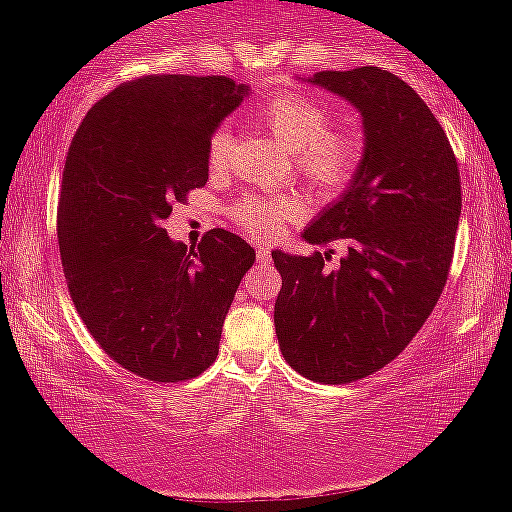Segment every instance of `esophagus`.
<instances>
[{
	"instance_id": "esophagus-1",
	"label": "esophagus",
	"mask_w": 512,
	"mask_h": 512,
	"mask_svg": "<svg viewBox=\"0 0 512 512\" xmlns=\"http://www.w3.org/2000/svg\"><path fill=\"white\" fill-rule=\"evenodd\" d=\"M255 255H257V260H260V262H269V250H264V248H257Z\"/></svg>"
}]
</instances>
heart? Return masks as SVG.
<instances>
[{"instance_id": "obj_1", "label": "heart", "mask_w": 512, "mask_h": 512, "mask_svg": "<svg viewBox=\"0 0 512 512\" xmlns=\"http://www.w3.org/2000/svg\"><path fill=\"white\" fill-rule=\"evenodd\" d=\"M260 122L286 149L293 151V168L305 185L317 192H339L354 180L363 146L354 129L332 127V110L301 93H284L262 105ZM233 137L219 127L207 142V166L214 173L231 163ZM296 202L289 197H245L233 209L238 226L257 238H272L286 221L296 216Z\"/></svg>"}]
</instances>
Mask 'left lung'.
Returning a JSON list of instances; mask_svg holds the SVG:
<instances>
[{"instance_id":"1","label":"left lung","mask_w":512,"mask_h":512,"mask_svg":"<svg viewBox=\"0 0 512 512\" xmlns=\"http://www.w3.org/2000/svg\"><path fill=\"white\" fill-rule=\"evenodd\" d=\"M363 117L366 149L351 187L305 228L310 257L274 250L281 354L303 378L356 383L407 349L436 308L455 252L462 185L455 151L419 93L387 69L317 72Z\"/></svg>"}]
</instances>
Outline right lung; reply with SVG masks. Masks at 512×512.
Here are the masks:
<instances>
[{"instance_id": "obj_1", "label": "right lung", "mask_w": 512, "mask_h": 512, "mask_svg": "<svg viewBox=\"0 0 512 512\" xmlns=\"http://www.w3.org/2000/svg\"><path fill=\"white\" fill-rule=\"evenodd\" d=\"M245 93L226 76H137L93 105L69 144L57 209L69 296L96 344L144 380L185 383L216 361L255 262L223 228L190 250L163 228L207 185L209 137Z\"/></svg>"}]
</instances>
